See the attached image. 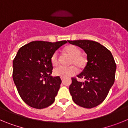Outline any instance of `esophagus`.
Instances as JSON below:
<instances>
[{"mask_svg": "<svg viewBox=\"0 0 128 128\" xmlns=\"http://www.w3.org/2000/svg\"><path fill=\"white\" fill-rule=\"evenodd\" d=\"M61 80H62V82H63V81H64V80H65V78H62V77H61Z\"/></svg>", "mask_w": 128, "mask_h": 128, "instance_id": "34e87169", "label": "esophagus"}]
</instances>
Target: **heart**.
I'll return each instance as SVG.
<instances>
[{"label":"heart","mask_w":128,"mask_h":128,"mask_svg":"<svg viewBox=\"0 0 128 128\" xmlns=\"http://www.w3.org/2000/svg\"><path fill=\"white\" fill-rule=\"evenodd\" d=\"M64 51L72 57L70 64L76 66L80 70H83L86 66L87 58L81 54V51L80 48L74 45H70L66 46L64 48ZM50 62L53 66H56L59 63L58 54L57 52H54L50 58ZM74 65L70 66H59L56 67L54 70V74L62 78H68L74 75L78 71L77 68Z\"/></svg>","instance_id":"b5f03b06"}]
</instances>
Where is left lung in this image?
<instances>
[{"mask_svg":"<svg viewBox=\"0 0 128 128\" xmlns=\"http://www.w3.org/2000/svg\"><path fill=\"white\" fill-rule=\"evenodd\" d=\"M81 47L87 54L86 66L77 76L84 81L72 78L69 91L76 104L85 108L98 106L107 97L115 81L116 63L111 52L104 46L92 40H68Z\"/></svg>","mask_w":128,"mask_h":128,"instance_id":"obj_1","label":"left lung"}]
</instances>
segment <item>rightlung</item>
<instances>
[{
  "instance_id": "add662e5",
  "label": "right lung",
  "mask_w": 128,
  "mask_h": 128,
  "mask_svg": "<svg viewBox=\"0 0 128 128\" xmlns=\"http://www.w3.org/2000/svg\"><path fill=\"white\" fill-rule=\"evenodd\" d=\"M67 41H33L19 48L13 61V79L20 98L29 106L42 109L55 100L62 82L50 76V58Z\"/></svg>"
}]
</instances>
